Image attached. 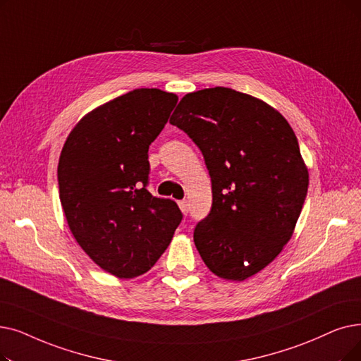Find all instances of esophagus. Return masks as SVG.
<instances>
[{
  "mask_svg": "<svg viewBox=\"0 0 361 361\" xmlns=\"http://www.w3.org/2000/svg\"><path fill=\"white\" fill-rule=\"evenodd\" d=\"M178 207H180V211H181L184 215H187V212H189V202H187L185 199L178 202Z\"/></svg>",
  "mask_w": 361,
  "mask_h": 361,
  "instance_id": "esophagus-1",
  "label": "esophagus"
}]
</instances>
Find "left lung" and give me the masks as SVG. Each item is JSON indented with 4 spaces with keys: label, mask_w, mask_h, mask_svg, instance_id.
<instances>
[{
    "label": "left lung",
    "mask_w": 361,
    "mask_h": 361,
    "mask_svg": "<svg viewBox=\"0 0 361 361\" xmlns=\"http://www.w3.org/2000/svg\"><path fill=\"white\" fill-rule=\"evenodd\" d=\"M169 122L205 158L212 208L196 226L200 258L218 277L243 281L290 240L308 189L296 135L273 106L215 87L189 92Z\"/></svg>",
    "instance_id": "1"
}]
</instances>
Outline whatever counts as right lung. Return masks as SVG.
I'll return each instance as SVG.
<instances>
[{"label":"right lung","mask_w":361,"mask_h":361,"mask_svg":"<svg viewBox=\"0 0 361 361\" xmlns=\"http://www.w3.org/2000/svg\"><path fill=\"white\" fill-rule=\"evenodd\" d=\"M177 94L138 88L92 109L68 135L59 159V196L84 252L119 279L149 271L181 221L177 203L147 189L149 146Z\"/></svg>","instance_id":"right-lung-1"}]
</instances>
